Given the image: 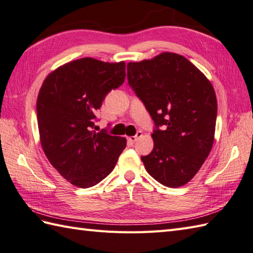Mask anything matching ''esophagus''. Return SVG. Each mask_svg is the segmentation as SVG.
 <instances>
[{"label": "esophagus", "instance_id": "1", "mask_svg": "<svg viewBox=\"0 0 253 253\" xmlns=\"http://www.w3.org/2000/svg\"><path fill=\"white\" fill-rule=\"evenodd\" d=\"M143 135V133L141 132V131H139V132H137L136 133V135L135 136H131V137H127V141L128 142H130V143H134V142H136L137 141V139L139 138V137H141Z\"/></svg>", "mask_w": 253, "mask_h": 253}]
</instances>
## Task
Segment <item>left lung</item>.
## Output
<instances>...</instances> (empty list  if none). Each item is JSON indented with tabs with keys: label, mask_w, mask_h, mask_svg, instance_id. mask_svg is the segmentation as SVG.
Returning <instances> with one entry per match:
<instances>
[{
	"label": "left lung",
	"mask_w": 253,
	"mask_h": 253,
	"mask_svg": "<svg viewBox=\"0 0 253 253\" xmlns=\"http://www.w3.org/2000/svg\"><path fill=\"white\" fill-rule=\"evenodd\" d=\"M127 81L156 126L154 149L142 157L145 169L167 187L183 186L199 171L214 142V88L187 58L169 52L128 63Z\"/></svg>",
	"instance_id": "1"
}]
</instances>
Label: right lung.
I'll return each mask as SVG.
<instances>
[{"label": "right lung", "instance_id": "add662e5", "mask_svg": "<svg viewBox=\"0 0 253 253\" xmlns=\"http://www.w3.org/2000/svg\"><path fill=\"white\" fill-rule=\"evenodd\" d=\"M126 79V63L85 57L50 72L37 99L44 154L75 186L92 187L114 170L126 139L93 131L96 111L111 89Z\"/></svg>", "mask_w": 253, "mask_h": 253}]
</instances>
